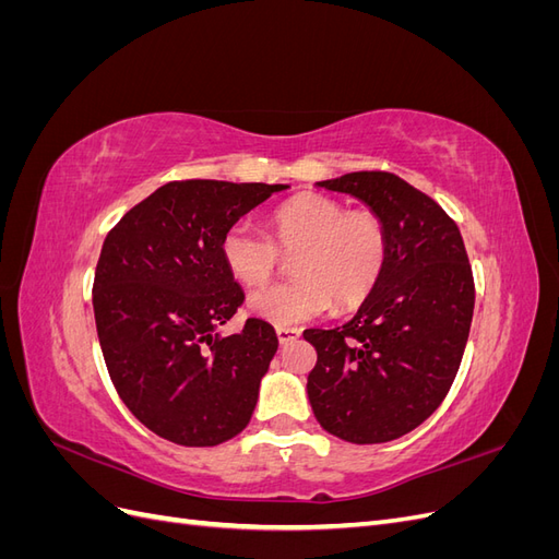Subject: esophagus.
Masks as SVG:
<instances>
[{"label":"esophagus","instance_id":"esophagus-1","mask_svg":"<svg viewBox=\"0 0 559 559\" xmlns=\"http://www.w3.org/2000/svg\"><path fill=\"white\" fill-rule=\"evenodd\" d=\"M300 337V331L298 329H286V326H277V341L280 345H289V343H296Z\"/></svg>","mask_w":559,"mask_h":559}]
</instances>
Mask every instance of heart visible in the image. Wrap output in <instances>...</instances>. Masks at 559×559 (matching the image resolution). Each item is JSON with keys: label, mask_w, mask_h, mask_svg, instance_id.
Returning <instances> with one entry per match:
<instances>
[{"label": "heart", "mask_w": 559, "mask_h": 559, "mask_svg": "<svg viewBox=\"0 0 559 559\" xmlns=\"http://www.w3.org/2000/svg\"><path fill=\"white\" fill-rule=\"evenodd\" d=\"M270 233L284 253H296V280L253 294L249 312L275 326L324 317L333 298L341 308L359 306L376 289L386 263L382 218L370 210L347 212L329 195L302 193L286 200L270 216ZM274 246L259 228L238 222L224 233L222 261L235 282L257 289L280 265Z\"/></svg>", "instance_id": "heart-1"}]
</instances>
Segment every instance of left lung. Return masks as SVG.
Here are the masks:
<instances>
[{"label": "left lung", "mask_w": 559, "mask_h": 559, "mask_svg": "<svg viewBox=\"0 0 559 559\" xmlns=\"http://www.w3.org/2000/svg\"><path fill=\"white\" fill-rule=\"evenodd\" d=\"M314 186L376 212L389 251L376 289L347 324L302 333L317 349L312 413L347 443L396 441L443 403L464 357L476 292L462 233L396 175L349 173Z\"/></svg>", "instance_id": "1"}]
</instances>
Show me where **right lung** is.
Returning a JSON list of instances; mask_svg holds the SVG:
<instances>
[{
	"instance_id": "obj_1",
	"label": "right lung",
	"mask_w": 559,
	"mask_h": 559,
	"mask_svg": "<svg viewBox=\"0 0 559 559\" xmlns=\"http://www.w3.org/2000/svg\"><path fill=\"white\" fill-rule=\"evenodd\" d=\"M286 183L173 181L107 235L93 286L99 347L128 411L156 436L212 448L238 436L277 352L275 329L222 326L245 300L224 233Z\"/></svg>"
}]
</instances>
